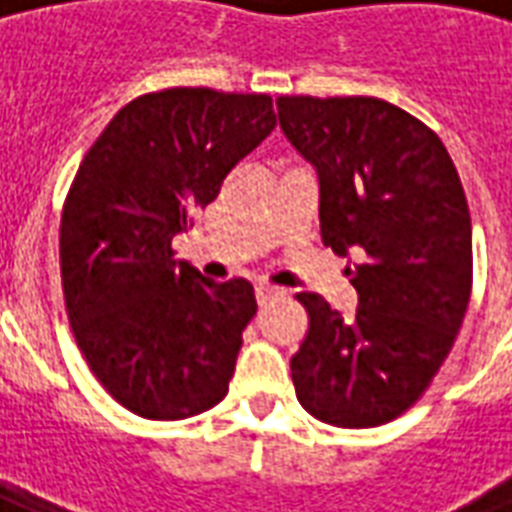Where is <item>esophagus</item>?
Listing matches in <instances>:
<instances>
[{"label": "esophagus", "mask_w": 512, "mask_h": 512, "mask_svg": "<svg viewBox=\"0 0 512 512\" xmlns=\"http://www.w3.org/2000/svg\"><path fill=\"white\" fill-rule=\"evenodd\" d=\"M279 295H282V290H276V287H268V285H260L255 290V298L260 306H266L268 301H274V298H279Z\"/></svg>", "instance_id": "34e87169"}]
</instances>
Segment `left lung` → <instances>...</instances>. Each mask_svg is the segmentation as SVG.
Returning a JSON list of instances; mask_svg holds the SVG:
<instances>
[{"label": "left lung", "mask_w": 512, "mask_h": 512, "mask_svg": "<svg viewBox=\"0 0 512 512\" xmlns=\"http://www.w3.org/2000/svg\"><path fill=\"white\" fill-rule=\"evenodd\" d=\"M279 127L320 181V233L358 290L355 317L309 312L295 396L339 429L399 418L448 358L472 293V222L437 132L377 97H279Z\"/></svg>", "instance_id": "obj_1"}]
</instances>
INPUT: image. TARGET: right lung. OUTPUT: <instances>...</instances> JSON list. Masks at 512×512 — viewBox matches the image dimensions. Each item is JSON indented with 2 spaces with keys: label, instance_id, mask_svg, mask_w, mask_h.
<instances>
[{
  "label": "right lung",
  "instance_id": "add662e5",
  "mask_svg": "<svg viewBox=\"0 0 512 512\" xmlns=\"http://www.w3.org/2000/svg\"><path fill=\"white\" fill-rule=\"evenodd\" d=\"M274 127L268 94H143L75 173L59 227L64 306L94 377L140 418L184 420L225 399L255 290L203 279L170 244Z\"/></svg>",
  "mask_w": 512,
  "mask_h": 512
}]
</instances>
